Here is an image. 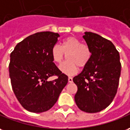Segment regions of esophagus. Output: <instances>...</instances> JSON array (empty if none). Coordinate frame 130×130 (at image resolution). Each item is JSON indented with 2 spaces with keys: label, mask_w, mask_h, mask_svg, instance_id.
Returning a JSON list of instances; mask_svg holds the SVG:
<instances>
[{
  "label": "esophagus",
  "mask_w": 130,
  "mask_h": 130,
  "mask_svg": "<svg viewBox=\"0 0 130 130\" xmlns=\"http://www.w3.org/2000/svg\"><path fill=\"white\" fill-rule=\"evenodd\" d=\"M68 81H69V83H72L73 82V78L71 77H69L68 78Z\"/></svg>",
  "instance_id": "esophagus-1"
}]
</instances>
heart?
Returning <instances> with one entry per match:
<instances>
[{"mask_svg":"<svg viewBox=\"0 0 130 130\" xmlns=\"http://www.w3.org/2000/svg\"><path fill=\"white\" fill-rule=\"evenodd\" d=\"M67 54V61L61 64L59 70L67 75L76 74L78 67L84 68L90 62L92 56L91 48L86 44H82L76 37H68L61 42V46L54 45L51 51L54 63L60 64Z\"/></svg>","mask_w":130,"mask_h":130,"instance_id":"obj_1","label":"heart"}]
</instances>
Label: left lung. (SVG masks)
Instances as JSON below:
<instances>
[{
  "mask_svg": "<svg viewBox=\"0 0 130 130\" xmlns=\"http://www.w3.org/2000/svg\"><path fill=\"white\" fill-rule=\"evenodd\" d=\"M91 48L90 62L73 81L78 87L75 102L82 111L94 113L106 108L117 93L121 73L120 54L114 44L95 33L84 35Z\"/></svg>",
  "mask_w": 130,
  "mask_h": 130,
  "instance_id": "obj_1",
  "label": "left lung"
}]
</instances>
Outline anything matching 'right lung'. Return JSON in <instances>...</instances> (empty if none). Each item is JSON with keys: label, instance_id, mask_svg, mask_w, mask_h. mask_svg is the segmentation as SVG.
<instances>
[{"label": "right lung", "instance_id": "right-lung-1", "mask_svg": "<svg viewBox=\"0 0 130 130\" xmlns=\"http://www.w3.org/2000/svg\"><path fill=\"white\" fill-rule=\"evenodd\" d=\"M59 35L40 32L19 42L10 54L9 74L12 91L23 108L32 112L49 110L68 83L53 62L52 49ZM51 76L57 78L49 82Z\"/></svg>", "mask_w": 130, "mask_h": 130}]
</instances>
